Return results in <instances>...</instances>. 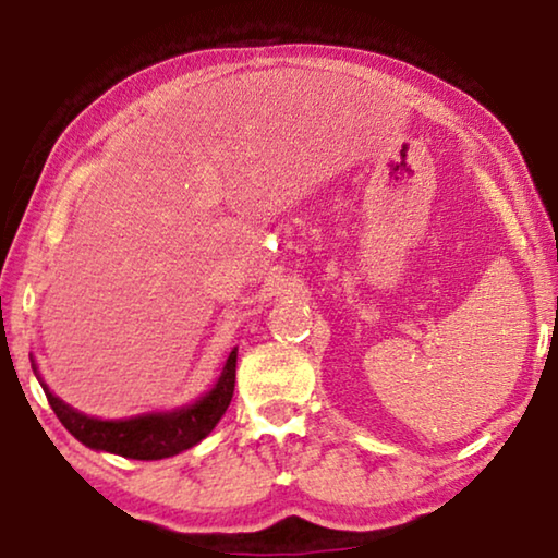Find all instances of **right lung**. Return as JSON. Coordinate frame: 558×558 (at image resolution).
Instances as JSON below:
<instances>
[{
    "instance_id": "add662e5",
    "label": "right lung",
    "mask_w": 558,
    "mask_h": 558,
    "mask_svg": "<svg viewBox=\"0 0 558 558\" xmlns=\"http://www.w3.org/2000/svg\"><path fill=\"white\" fill-rule=\"evenodd\" d=\"M235 357H239V348L231 350L216 386L203 399L190 403V407L162 411V414L111 418V422L109 418H94L81 414V411L68 407L65 401H60L43 380L40 386L45 396H48L52 411L60 418V424L86 447L98 449V452L129 457V460H165V457L180 454L185 449L195 447L197 441H203L216 429V424L226 414L228 403L233 399ZM33 371L37 373L35 363Z\"/></svg>"
}]
</instances>
